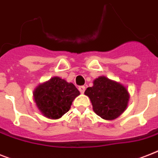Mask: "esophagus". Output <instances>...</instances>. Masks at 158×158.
<instances>
[{
  "label": "esophagus",
  "instance_id": "obj_1",
  "mask_svg": "<svg viewBox=\"0 0 158 158\" xmlns=\"http://www.w3.org/2000/svg\"><path fill=\"white\" fill-rule=\"evenodd\" d=\"M79 92H80V93L83 94V92H84V91H85V87H84V86H80V87H79Z\"/></svg>",
  "mask_w": 158,
  "mask_h": 158
}]
</instances>
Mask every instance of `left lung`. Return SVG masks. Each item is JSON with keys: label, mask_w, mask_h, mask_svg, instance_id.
I'll return each mask as SVG.
<instances>
[{"label": "left lung", "mask_w": 158, "mask_h": 158, "mask_svg": "<svg viewBox=\"0 0 158 158\" xmlns=\"http://www.w3.org/2000/svg\"><path fill=\"white\" fill-rule=\"evenodd\" d=\"M84 94L90 98L92 109L98 116L106 120H114L127 107L130 95L123 84L100 76L93 86L86 89Z\"/></svg>", "instance_id": "obj_1"}]
</instances>
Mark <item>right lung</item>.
<instances>
[{
  "mask_svg": "<svg viewBox=\"0 0 158 158\" xmlns=\"http://www.w3.org/2000/svg\"><path fill=\"white\" fill-rule=\"evenodd\" d=\"M79 94L72 83L56 76L37 86L33 97L37 108L44 116L57 119L69 111L73 101Z\"/></svg>",
  "mask_w": 158,
  "mask_h": 158,
  "instance_id": "right-lung-1",
  "label": "right lung"
}]
</instances>
